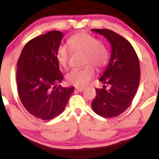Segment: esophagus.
Wrapping results in <instances>:
<instances>
[{
  "instance_id": "34e87169",
  "label": "esophagus",
  "mask_w": 159,
  "mask_h": 159,
  "mask_svg": "<svg viewBox=\"0 0 159 159\" xmlns=\"http://www.w3.org/2000/svg\"><path fill=\"white\" fill-rule=\"evenodd\" d=\"M84 89H84V88H83V87H79V88H77V89H75V90H77V91H78V92H83V91H84Z\"/></svg>"
}]
</instances>
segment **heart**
Segmentation results:
<instances>
[{"instance_id": "b5f03b06", "label": "heart", "mask_w": 159, "mask_h": 159, "mask_svg": "<svg viewBox=\"0 0 159 159\" xmlns=\"http://www.w3.org/2000/svg\"><path fill=\"white\" fill-rule=\"evenodd\" d=\"M70 49L75 53L84 54L83 63L86 65L80 70H73L67 73L66 79L69 84L75 86H84L94 75V67L97 70L103 69L108 61L109 54L102 41H99L94 35L81 32L67 40ZM57 60L64 68L68 65L70 52L65 46L61 45L57 50Z\"/></svg>"}]
</instances>
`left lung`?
<instances>
[{
    "mask_svg": "<svg viewBox=\"0 0 159 159\" xmlns=\"http://www.w3.org/2000/svg\"><path fill=\"white\" fill-rule=\"evenodd\" d=\"M102 35L111 45L109 64L99 78L102 88L95 89L97 94L92 107L105 118H113L124 113L132 104L140 80L139 59L129 42L107 29H92Z\"/></svg>",
    "mask_w": 159,
    "mask_h": 159,
    "instance_id": "obj_1",
    "label": "left lung"
}]
</instances>
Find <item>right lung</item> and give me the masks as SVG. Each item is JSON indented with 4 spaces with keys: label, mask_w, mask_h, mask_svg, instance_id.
Listing matches in <instances>:
<instances>
[{
    "label": "right lung",
    "mask_w": 159,
    "mask_h": 159,
    "mask_svg": "<svg viewBox=\"0 0 159 159\" xmlns=\"http://www.w3.org/2000/svg\"><path fill=\"white\" fill-rule=\"evenodd\" d=\"M63 33L50 31L27 42L17 62L16 84L25 109L35 118L51 120L64 111L74 86H57L63 80L57 50Z\"/></svg>",
    "instance_id": "obj_1"
}]
</instances>
